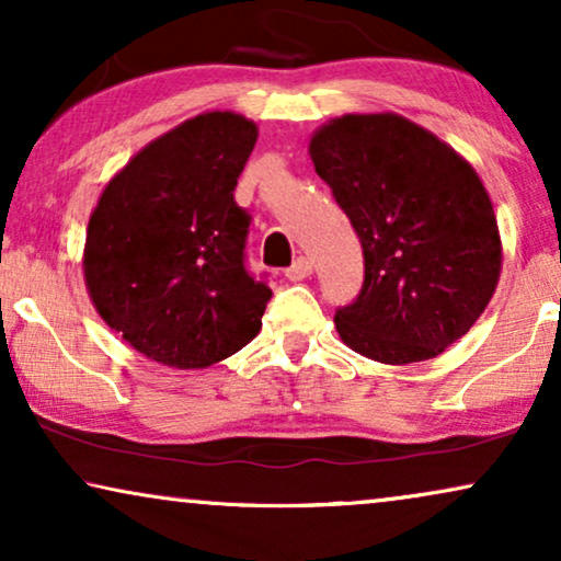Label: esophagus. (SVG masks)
Segmentation results:
<instances>
[{
	"mask_svg": "<svg viewBox=\"0 0 561 561\" xmlns=\"http://www.w3.org/2000/svg\"><path fill=\"white\" fill-rule=\"evenodd\" d=\"M311 271H313V265L309 263V260H306V257H296L294 265H290L288 271H286V278H288V280H304V278H309Z\"/></svg>",
	"mask_w": 561,
	"mask_h": 561,
	"instance_id": "34e87169",
	"label": "esophagus"
}]
</instances>
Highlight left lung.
Segmentation results:
<instances>
[{
    "label": "left lung",
    "instance_id": "obj_1",
    "mask_svg": "<svg viewBox=\"0 0 561 561\" xmlns=\"http://www.w3.org/2000/svg\"><path fill=\"white\" fill-rule=\"evenodd\" d=\"M319 179L365 255L355 301L336 309L342 342L386 365L442 355L495 294L501 234L474 168L398 114H344L309 145Z\"/></svg>",
    "mask_w": 561,
    "mask_h": 561
}]
</instances>
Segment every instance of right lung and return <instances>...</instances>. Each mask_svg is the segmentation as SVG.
Wrapping results in <instances>:
<instances>
[{"label":"right lung","instance_id":"1","mask_svg":"<svg viewBox=\"0 0 561 561\" xmlns=\"http://www.w3.org/2000/svg\"><path fill=\"white\" fill-rule=\"evenodd\" d=\"M255 122L206 112L137 152L89 219L83 278L99 317L160 365L209 367L252 342L273 290L250 275L234 188Z\"/></svg>","mask_w":561,"mask_h":561}]
</instances>
